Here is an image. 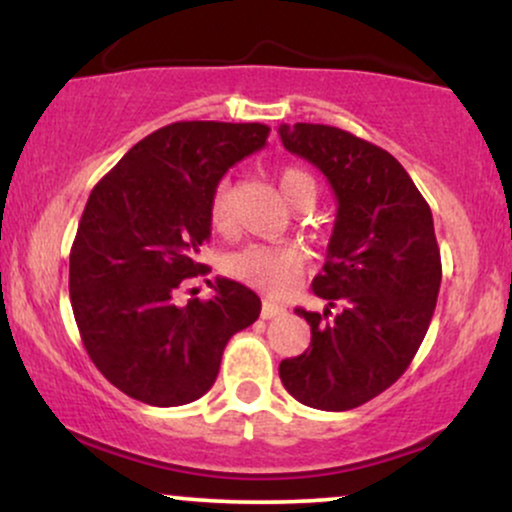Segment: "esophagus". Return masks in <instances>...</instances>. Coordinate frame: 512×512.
Segmentation results:
<instances>
[{"instance_id": "34e87169", "label": "esophagus", "mask_w": 512, "mask_h": 512, "mask_svg": "<svg viewBox=\"0 0 512 512\" xmlns=\"http://www.w3.org/2000/svg\"><path fill=\"white\" fill-rule=\"evenodd\" d=\"M284 313H286L284 305H279V303H274V301H264L262 303V317H264V320H272V317L284 315Z\"/></svg>"}]
</instances>
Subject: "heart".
I'll list each match as a JSON object with an SVG mask.
<instances>
[{
    "instance_id": "b5f03b06",
    "label": "heart",
    "mask_w": 512,
    "mask_h": 512,
    "mask_svg": "<svg viewBox=\"0 0 512 512\" xmlns=\"http://www.w3.org/2000/svg\"><path fill=\"white\" fill-rule=\"evenodd\" d=\"M279 190L291 207H301L303 202H315L317 182L308 170L284 168L279 173ZM209 223L216 231L226 233L233 223V197L231 185L226 180L214 187L209 197ZM305 272V255L296 245H248L233 252L226 262V274L240 284L267 293V296H284L298 284Z\"/></svg>"
}]
</instances>
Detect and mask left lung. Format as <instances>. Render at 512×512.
Returning a JSON list of instances; mask_svg holds the SVG:
<instances>
[{
    "label": "left lung",
    "instance_id": "1",
    "mask_svg": "<svg viewBox=\"0 0 512 512\" xmlns=\"http://www.w3.org/2000/svg\"><path fill=\"white\" fill-rule=\"evenodd\" d=\"M279 137L337 197L325 267L313 279L327 308H296L310 346L279 363V378L305 407L356 409L397 383L431 325L443 276L431 207L395 156L351 132L296 122ZM334 304L343 310L332 316Z\"/></svg>",
    "mask_w": 512,
    "mask_h": 512
}]
</instances>
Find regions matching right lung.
Listing matches in <instances>:
<instances>
[{
    "instance_id": "right-lung-1",
    "label": "right lung",
    "mask_w": 512,
    "mask_h": 512,
    "mask_svg": "<svg viewBox=\"0 0 512 512\" xmlns=\"http://www.w3.org/2000/svg\"><path fill=\"white\" fill-rule=\"evenodd\" d=\"M260 122H173L144 137L93 187L72 255L69 298L88 356L132 399L180 407L209 392L233 334L260 317L255 291L175 303L211 236L209 197L228 168L267 144Z\"/></svg>"
}]
</instances>
